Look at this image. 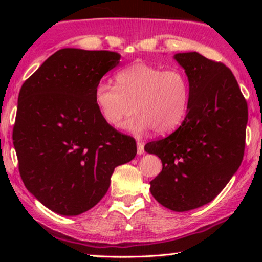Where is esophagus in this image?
Listing matches in <instances>:
<instances>
[{
    "mask_svg": "<svg viewBox=\"0 0 262 262\" xmlns=\"http://www.w3.org/2000/svg\"><path fill=\"white\" fill-rule=\"evenodd\" d=\"M137 145H138V150H137L138 155H143L144 152H145V151H144V143H141L140 140H138Z\"/></svg>",
    "mask_w": 262,
    "mask_h": 262,
    "instance_id": "1",
    "label": "esophagus"
}]
</instances>
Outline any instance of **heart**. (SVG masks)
<instances>
[{
	"label": "heart",
	"instance_id": "b5f03b06",
	"mask_svg": "<svg viewBox=\"0 0 262 262\" xmlns=\"http://www.w3.org/2000/svg\"><path fill=\"white\" fill-rule=\"evenodd\" d=\"M95 103L110 127L125 123L133 133L154 129L156 134L173 132L183 122L191 100L187 75L180 69H167L137 62L116 74V86L101 81L93 91Z\"/></svg>",
	"mask_w": 262,
	"mask_h": 262
}]
</instances>
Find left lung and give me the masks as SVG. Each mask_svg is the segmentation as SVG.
Returning <instances> with one entry per match:
<instances>
[{
  "label": "left lung",
  "mask_w": 262,
  "mask_h": 262,
  "mask_svg": "<svg viewBox=\"0 0 262 262\" xmlns=\"http://www.w3.org/2000/svg\"><path fill=\"white\" fill-rule=\"evenodd\" d=\"M191 85L186 118L145 151L161 159L162 171L150 182L159 203L187 212L221 193L243 161L248 104L235 77L222 62L196 52L175 54Z\"/></svg>",
  "instance_id": "1"
}]
</instances>
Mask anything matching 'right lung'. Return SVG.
Masks as SVG:
<instances>
[{
	"label": "right lung",
	"instance_id": "obj_1",
	"mask_svg": "<svg viewBox=\"0 0 262 262\" xmlns=\"http://www.w3.org/2000/svg\"><path fill=\"white\" fill-rule=\"evenodd\" d=\"M121 55L65 48L26 80L18 96L13 145L23 183L47 208L79 215L107 193L114 169L137 144L110 127L93 91Z\"/></svg>",
	"mask_w": 262,
	"mask_h": 262
}]
</instances>
